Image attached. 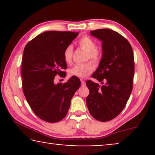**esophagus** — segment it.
Segmentation results:
<instances>
[{
  "label": "esophagus",
  "mask_w": 155,
  "mask_h": 155,
  "mask_svg": "<svg viewBox=\"0 0 155 155\" xmlns=\"http://www.w3.org/2000/svg\"><path fill=\"white\" fill-rule=\"evenodd\" d=\"M80 81H81V84H82V86H84L86 84V83H85V81H84V80H80Z\"/></svg>",
  "instance_id": "obj_1"
}]
</instances>
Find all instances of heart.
Wrapping results in <instances>:
<instances>
[{"label": "heart", "mask_w": 155, "mask_h": 155, "mask_svg": "<svg viewBox=\"0 0 155 155\" xmlns=\"http://www.w3.org/2000/svg\"><path fill=\"white\" fill-rule=\"evenodd\" d=\"M78 45L82 50L85 51L87 55L85 60H90L95 65L99 64L101 61V54L97 49V43L92 38L88 36H84L80 38L78 41ZM73 47L68 45L65 47L63 51V59L66 63H71L73 60ZM93 65L90 62L79 63L70 69L69 74L71 76L80 78H84L92 73L93 71Z\"/></svg>", "instance_id": "obj_1"}]
</instances>
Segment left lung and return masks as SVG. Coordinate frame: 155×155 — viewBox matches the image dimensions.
<instances>
[{
  "mask_svg": "<svg viewBox=\"0 0 155 155\" xmlns=\"http://www.w3.org/2000/svg\"><path fill=\"white\" fill-rule=\"evenodd\" d=\"M91 35L102 41V58L86 84L90 94L86 99L89 111L101 122L114 119L126 107L133 90L134 56L126 38L110 29L91 31Z\"/></svg>",
  "mask_w": 155,
  "mask_h": 155,
  "instance_id": "left-lung-1",
  "label": "left lung"
}]
</instances>
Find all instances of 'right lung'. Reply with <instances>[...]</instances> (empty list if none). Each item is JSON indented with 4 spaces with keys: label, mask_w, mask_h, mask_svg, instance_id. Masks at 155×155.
Instances as JSON below:
<instances>
[{
    "label": "right lung",
    "mask_w": 155,
    "mask_h": 155,
    "mask_svg": "<svg viewBox=\"0 0 155 155\" xmlns=\"http://www.w3.org/2000/svg\"><path fill=\"white\" fill-rule=\"evenodd\" d=\"M78 35L73 31H45L25 47L21 68L23 92L34 113L46 122L65 118L72 97L81 85L75 76L65 83H54L55 76H66L63 51Z\"/></svg>",
    "instance_id": "obj_1"
}]
</instances>
